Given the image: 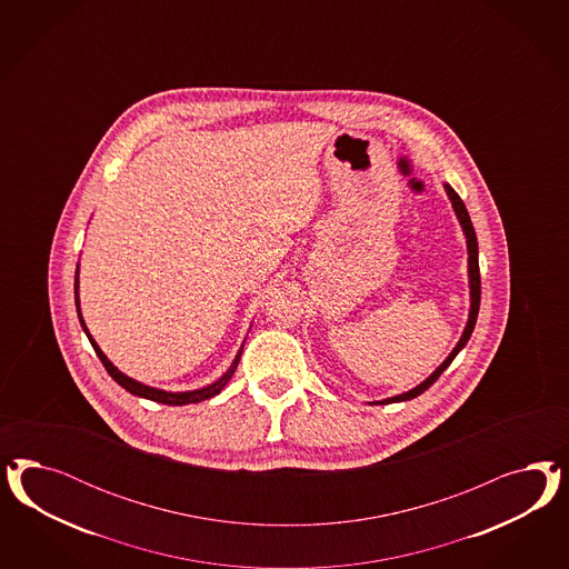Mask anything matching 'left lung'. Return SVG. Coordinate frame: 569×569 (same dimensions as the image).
Here are the masks:
<instances>
[{
  "label": "left lung",
  "mask_w": 569,
  "mask_h": 569,
  "mask_svg": "<svg viewBox=\"0 0 569 569\" xmlns=\"http://www.w3.org/2000/svg\"><path fill=\"white\" fill-rule=\"evenodd\" d=\"M445 190H447L448 198H450V202H452V208H455V212H457V219H459V223H461L463 231H466L467 252H469V290H471V310H469V321H467L466 331H463V336H461L459 345L452 348V352L448 355L447 361L442 362V365H440V367H438V369L431 373L430 378L426 379V381H421L417 388L409 390V392H405V395H398V397L379 400V402H376V405L402 402V400H411V398L419 397L421 392H426V390L430 388L431 383H433L436 379L442 376V371H445L448 365L452 362V359H455V357L461 352V348L467 345V340L471 338V331H473V328H476V319H478V310H480V296H482V283H480V264H478V238H476V231H473V224H471V219H469V212H467L463 200L459 198V193L452 190L448 183H445Z\"/></svg>",
  "instance_id": "obj_1"
}]
</instances>
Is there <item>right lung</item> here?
<instances>
[{"instance_id": "add662e5", "label": "right lung", "mask_w": 569, "mask_h": 569, "mask_svg": "<svg viewBox=\"0 0 569 569\" xmlns=\"http://www.w3.org/2000/svg\"><path fill=\"white\" fill-rule=\"evenodd\" d=\"M77 290H79V279L74 277V302H77V307H79V296H77L79 292H77ZM77 312H79L81 328L86 331L89 342H91L93 350H96V355L100 357V361H102L103 367H106V371L110 373V378L114 379L119 386H122L127 392L136 395V397L148 398V400H156V402L171 405V407H181V405H190V402H200V400L217 397V395L223 390L224 383H227V381L231 379V376L236 373L238 362H240L241 350H243V346H241V350L238 352L236 361L231 362V367L224 371V376H221V378L217 379L214 383L207 386V388H202V390H191V392H164V390H156V388H150V386H143V383H139L136 379L127 378L124 373H121L112 362L106 359V355L100 350V346L96 345V340L89 336V331H87L86 328V321H83V317H81V309L77 310Z\"/></svg>"}]
</instances>
